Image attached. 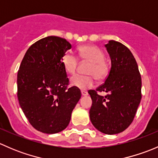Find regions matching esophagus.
<instances>
[{"label": "esophagus", "instance_id": "1", "mask_svg": "<svg viewBox=\"0 0 158 158\" xmlns=\"http://www.w3.org/2000/svg\"><path fill=\"white\" fill-rule=\"evenodd\" d=\"M81 93H82V95H84V96H86V95H88V92H86V91H81Z\"/></svg>", "mask_w": 158, "mask_h": 158}]
</instances>
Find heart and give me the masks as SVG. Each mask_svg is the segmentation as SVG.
Wrapping results in <instances>:
<instances>
[{
    "label": "heart",
    "mask_w": 158,
    "mask_h": 158,
    "mask_svg": "<svg viewBox=\"0 0 158 158\" xmlns=\"http://www.w3.org/2000/svg\"><path fill=\"white\" fill-rule=\"evenodd\" d=\"M79 56L84 61L91 63L86 70L87 76L75 75L70 79L72 85L80 89L92 88L95 79L103 81L109 73V66L105 60L106 55L99 47L95 46H83L79 48ZM62 64L66 73L73 74L77 69L79 60L72 51H66L61 59Z\"/></svg>",
    "instance_id": "heart-1"
}]
</instances>
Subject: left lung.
<instances>
[{
  "instance_id": "obj_1",
  "label": "left lung",
  "mask_w": 158,
  "mask_h": 158,
  "mask_svg": "<svg viewBox=\"0 0 158 158\" xmlns=\"http://www.w3.org/2000/svg\"><path fill=\"white\" fill-rule=\"evenodd\" d=\"M105 47L111 58V69L102 85L89 91L92 100L89 117L97 130L115 135L133 122L141 99V77L128 47L114 40ZM102 91L106 95L100 96L98 92Z\"/></svg>"
}]
</instances>
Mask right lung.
Returning <instances> with one entry per match:
<instances>
[{
  "instance_id": "add662e5",
  "label": "right lung",
  "mask_w": 158,
  "mask_h": 158,
  "mask_svg": "<svg viewBox=\"0 0 158 158\" xmlns=\"http://www.w3.org/2000/svg\"><path fill=\"white\" fill-rule=\"evenodd\" d=\"M71 47L59 36L43 38L27 49L17 73L20 108L30 125L43 133L64 130L81 98L79 88L67 87L69 79L61 62Z\"/></svg>"
}]
</instances>
